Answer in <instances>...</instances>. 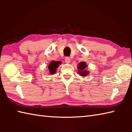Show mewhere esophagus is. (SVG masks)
I'll list each match as a JSON object with an SVG mask.
<instances>
[{"label":"esophagus","mask_w":132,"mask_h":132,"mask_svg":"<svg viewBox=\"0 0 132 132\" xmlns=\"http://www.w3.org/2000/svg\"><path fill=\"white\" fill-rule=\"evenodd\" d=\"M65 62L66 63H70V58L69 57H66L65 58Z\"/></svg>","instance_id":"1"}]
</instances>
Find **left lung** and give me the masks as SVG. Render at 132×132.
I'll use <instances>...</instances> for the list:
<instances>
[{
	"mask_svg": "<svg viewBox=\"0 0 132 132\" xmlns=\"http://www.w3.org/2000/svg\"><path fill=\"white\" fill-rule=\"evenodd\" d=\"M87 64H86L85 62H80L78 64L77 69H79L78 73L80 75V76L82 77H86L87 75H88L89 71L87 70Z\"/></svg>",
	"mask_w": 132,
	"mask_h": 132,
	"instance_id": "obj_1",
	"label": "left lung"
}]
</instances>
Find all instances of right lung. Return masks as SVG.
Listing matches in <instances>:
<instances>
[{
	"instance_id": "add662e5",
	"label": "right lung",
	"mask_w": 132,
	"mask_h": 132,
	"mask_svg": "<svg viewBox=\"0 0 132 132\" xmlns=\"http://www.w3.org/2000/svg\"><path fill=\"white\" fill-rule=\"evenodd\" d=\"M61 64L60 61H52L48 66V71L50 74L54 75L56 72V69L59 67V65Z\"/></svg>"
}]
</instances>
